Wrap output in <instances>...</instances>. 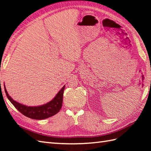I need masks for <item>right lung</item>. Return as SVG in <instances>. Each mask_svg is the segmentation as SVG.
Segmentation results:
<instances>
[{
	"mask_svg": "<svg viewBox=\"0 0 151 151\" xmlns=\"http://www.w3.org/2000/svg\"><path fill=\"white\" fill-rule=\"evenodd\" d=\"M64 89H65V86L58 93L56 97L46 104L40 106L30 107L21 104L15 101L14 100H13L10 97V96L8 95L4 86L6 95L7 96L9 101L12 102L15 108L19 111H20L22 114L25 115V116L37 120L45 119L52 117L57 113H58L61 108L62 106Z\"/></svg>",
	"mask_w": 151,
	"mask_h": 151,
	"instance_id": "1",
	"label": "right lung"
}]
</instances>
